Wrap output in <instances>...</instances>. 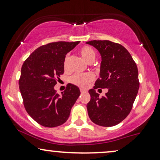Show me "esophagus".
<instances>
[{"label": "esophagus", "instance_id": "1", "mask_svg": "<svg viewBox=\"0 0 160 160\" xmlns=\"http://www.w3.org/2000/svg\"><path fill=\"white\" fill-rule=\"evenodd\" d=\"M86 92V90L82 89V88H80V92H81V93H84V92Z\"/></svg>", "mask_w": 160, "mask_h": 160}]
</instances>
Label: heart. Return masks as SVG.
Segmentation results:
<instances>
[{"label":"heart","mask_w":160,"mask_h":160,"mask_svg":"<svg viewBox=\"0 0 160 160\" xmlns=\"http://www.w3.org/2000/svg\"><path fill=\"white\" fill-rule=\"evenodd\" d=\"M80 53L82 57V59L85 60L86 62L92 63L95 60L96 57V53L95 51L92 48L88 46H83L80 49ZM67 62H68V57H65L64 60V68H66ZM95 79V76L91 73H87V74H76L71 77L70 82L71 83L74 85L79 86V87L86 88H87L90 82H92Z\"/></svg>","instance_id":"1"}]
</instances>
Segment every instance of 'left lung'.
<instances>
[{"label":"left lung","instance_id":"left-lung-1","mask_svg":"<svg viewBox=\"0 0 160 160\" xmlns=\"http://www.w3.org/2000/svg\"><path fill=\"white\" fill-rule=\"evenodd\" d=\"M86 44L98 50L101 55L100 78L88 91L87 103L92 122L102 127H112L130 114L139 88L137 65L124 46L109 40H92ZM108 88L100 98L97 88Z\"/></svg>","mask_w":160,"mask_h":160}]
</instances>
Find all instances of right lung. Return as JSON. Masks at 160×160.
<instances>
[{"instance_id":"obj_1","label":"right lung","mask_w":160,"mask_h":160,"mask_svg":"<svg viewBox=\"0 0 160 160\" xmlns=\"http://www.w3.org/2000/svg\"><path fill=\"white\" fill-rule=\"evenodd\" d=\"M79 42H57L42 45L23 63L18 84L24 108L42 126L55 128L64 124L80 95L79 88L70 83L61 96L53 88L64 73L65 55Z\"/></svg>"}]
</instances>
